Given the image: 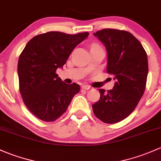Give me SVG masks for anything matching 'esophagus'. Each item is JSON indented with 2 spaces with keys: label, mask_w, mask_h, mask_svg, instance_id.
<instances>
[{
  "label": "esophagus",
  "mask_w": 161,
  "mask_h": 161,
  "mask_svg": "<svg viewBox=\"0 0 161 161\" xmlns=\"http://www.w3.org/2000/svg\"><path fill=\"white\" fill-rule=\"evenodd\" d=\"M81 88L84 89V90H89L91 88V87L89 85H82L81 86Z\"/></svg>",
  "instance_id": "esophagus-1"
}]
</instances>
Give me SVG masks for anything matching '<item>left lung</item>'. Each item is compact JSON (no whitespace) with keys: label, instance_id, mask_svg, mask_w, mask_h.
<instances>
[{"label":"left lung","instance_id":"left-lung-1","mask_svg":"<svg viewBox=\"0 0 161 161\" xmlns=\"http://www.w3.org/2000/svg\"><path fill=\"white\" fill-rule=\"evenodd\" d=\"M94 35L105 46L107 72L116 82L107 92L99 89L100 99L92 105L93 112L105 123H117L133 112L143 95L148 74L147 53L127 31L105 29Z\"/></svg>","mask_w":161,"mask_h":161}]
</instances>
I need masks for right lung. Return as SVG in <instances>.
<instances>
[{
    "mask_svg": "<svg viewBox=\"0 0 161 161\" xmlns=\"http://www.w3.org/2000/svg\"><path fill=\"white\" fill-rule=\"evenodd\" d=\"M88 35L49 31L33 37L20 54L19 91L25 105L38 119L56 121L80 92L79 84L63 82L56 69L63 67L73 49Z\"/></svg>",
    "mask_w": 161,
    "mask_h": 161,
    "instance_id": "1",
    "label": "right lung"
}]
</instances>
